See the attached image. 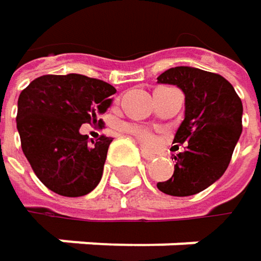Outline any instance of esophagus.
<instances>
[{"label":"esophagus","mask_w":261,"mask_h":261,"mask_svg":"<svg viewBox=\"0 0 261 261\" xmlns=\"http://www.w3.org/2000/svg\"><path fill=\"white\" fill-rule=\"evenodd\" d=\"M142 157L146 160V162H151L155 155H152V154H149V152H145V151H142Z\"/></svg>","instance_id":"34e87169"}]
</instances>
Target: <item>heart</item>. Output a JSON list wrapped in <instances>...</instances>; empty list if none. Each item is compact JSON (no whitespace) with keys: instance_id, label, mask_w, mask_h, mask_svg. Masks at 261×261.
I'll return each instance as SVG.
<instances>
[{"instance_id":"1","label":"heart","mask_w":261,"mask_h":261,"mask_svg":"<svg viewBox=\"0 0 261 261\" xmlns=\"http://www.w3.org/2000/svg\"><path fill=\"white\" fill-rule=\"evenodd\" d=\"M125 130L128 131V133H131V134L137 139V142H139L142 146H145V148L154 146L155 137H154V134L148 130V128H143V127H127Z\"/></svg>"}]
</instances>
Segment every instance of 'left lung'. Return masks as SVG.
Listing matches in <instances>:
<instances>
[{
  "label": "left lung",
  "mask_w": 261,
  "mask_h": 261,
  "mask_svg": "<svg viewBox=\"0 0 261 261\" xmlns=\"http://www.w3.org/2000/svg\"><path fill=\"white\" fill-rule=\"evenodd\" d=\"M157 81L177 86L184 93V119L174 142L186 143V149L174 155V175L157 187L171 196H190L227 171L242 134L243 106L224 77L198 68H171Z\"/></svg>",
  "instance_id": "8db88e82"
}]
</instances>
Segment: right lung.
I'll use <instances>...</instances> for the list:
<instances>
[{"instance_id":"right-lung-1","label":"right lung","mask_w":261,"mask_h":261,"mask_svg":"<svg viewBox=\"0 0 261 261\" xmlns=\"http://www.w3.org/2000/svg\"><path fill=\"white\" fill-rule=\"evenodd\" d=\"M115 92L112 84L80 74L42 75L21 92L16 116L21 146L49 190L75 198L101 181L112 139L101 136L93 142L80 127L96 124Z\"/></svg>"}]
</instances>
